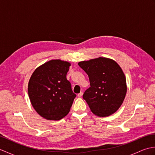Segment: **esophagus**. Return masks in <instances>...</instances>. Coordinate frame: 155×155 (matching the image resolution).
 <instances>
[{"label":"esophagus","mask_w":155,"mask_h":155,"mask_svg":"<svg viewBox=\"0 0 155 155\" xmlns=\"http://www.w3.org/2000/svg\"><path fill=\"white\" fill-rule=\"evenodd\" d=\"M83 92H81V93H78V94H77V96L78 97H81L82 96H83Z\"/></svg>","instance_id":"1"}]
</instances>
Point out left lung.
I'll return each mask as SVG.
<instances>
[{
  "label": "left lung",
  "mask_w": 155,
  "mask_h": 155,
  "mask_svg": "<svg viewBox=\"0 0 155 155\" xmlns=\"http://www.w3.org/2000/svg\"><path fill=\"white\" fill-rule=\"evenodd\" d=\"M89 78L91 87L83 98L98 117L114 113L123 104L127 93L126 78L116 62L99 57L78 62Z\"/></svg>",
  "instance_id": "1"
}]
</instances>
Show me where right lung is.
<instances>
[{"instance_id":"right-lung-1","label":"right lung","mask_w":155,"mask_h":155,"mask_svg":"<svg viewBox=\"0 0 155 155\" xmlns=\"http://www.w3.org/2000/svg\"><path fill=\"white\" fill-rule=\"evenodd\" d=\"M71 64L52 60L38 67L28 86L31 103L38 114L47 120H60L70 111L76 94L67 79Z\"/></svg>"}]
</instances>
